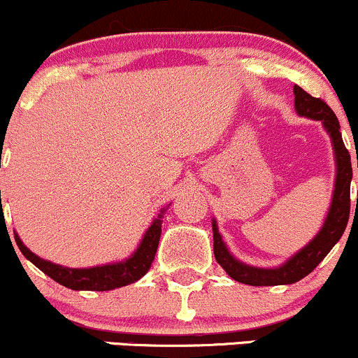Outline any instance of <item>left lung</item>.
I'll return each mask as SVG.
<instances>
[{"instance_id": "8db88e82", "label": "left lung", "mask_w": 358, "mask_h": 358, "mask_svg": "<svg viewBox=\"0 0 358 358\" xmlns=\"http://www.w3.org/2000/svg\"><path fill=\"white\" fill-rule=\"evenodd\" d=\"M294 109L298 116L322 121V124L330 136L331 148L335 156V183L331 193L330 208L324 217L323 225L316 236L305 248L294 252L287 261L278 268H256V266L245 264L237 259L229 250L227 244L222 239L219 232V224L212 219L213 231V254L217 262L224 268L225 273L232 279L249 286H279L293 285L313 271L320 262L327 257V254L334 249V245L343 236L347 227L348 215H350V182H352V162L348 150L343 145L342 133H340V122L335 113L328 108L327 102L311 97L299 85H294ZM358 166V165H357ZM358 203V200H357Z\"/></svg>"}]
</instances>
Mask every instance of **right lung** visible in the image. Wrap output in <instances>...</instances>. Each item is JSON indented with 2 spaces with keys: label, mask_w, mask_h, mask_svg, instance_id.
Here are the masks:
<instances>
[{
  "label": "right lung",
  "mask_w": 358,
  "mask_h": 358,
  "mask_svg": "<svg viewBox=\"0 0 358 358\" xmlns=\"http://www.w3.org/2000/svg\"><path fill=\"white\" fill-rule=\"evenodd\" d=\"M0 207L1 205V190H0ZM170 205L158 212L151 222L150 227L146 229L145 236L139 241L138 248L129 257L124 261L109 262V264L92 266V268H67V266L55 264V262L47 261V259L36 256L31 252L23 241L20 239L18 234L15 232V241L18 244V249L30 262L38 268L42 273L52 278L59 285L76 291H109L131 285V282L141 279L150 271L151 262L155 261L156 249H158L159 236H162V224L163 215L168 210Z\"/></svg>",
  "instance_id": "obj_1"
}]
</instances>
